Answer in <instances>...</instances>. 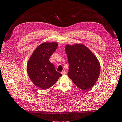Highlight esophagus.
I'll return each instance as SVG.
<instances>
[{"instance_id":"1","label":"esophagus","mask_w":122,"mask_h":122,"mask_svg":"<svg viewBox=\"0 0 122 122\" xmlns=\"http://www.w3.org/2000/svg\"><path fill=\"white\" fill-rule=\"evenodd\" d=\"M61 74H62V75H65V74H66V72L65 71H62V72H61Z\"/></svg>"}]
</instances>
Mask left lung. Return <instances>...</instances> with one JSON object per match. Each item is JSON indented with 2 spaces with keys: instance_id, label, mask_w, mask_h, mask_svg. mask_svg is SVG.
Wrapping results in <instances>:
<instances>
[{
  "instance_id": "obj_1",
  "label": "left lung",
  "mask_w": 122,
  "mask_h": 122,
  "mask_svg": "<svg viewBox=\"0 0 122 122\" xmlns=\"http://www.w3.org/2000/svg\"><path fill=\"white\" fill-rule=\"evenodd\" d=\"M65 50L69 65V78L82 90L90 89L97 81L100 74V64L97 57L81 44L67 45Z\"/></svg>"
}]
</instances>
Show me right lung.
<instances>
[{"mask_svg":"<svg viewBox=\"0 0 122 122\" xmlns=\"http://www.w3.org/2000/svg\"><path fill=\"white\" fill-rule=\"evenodd\" d=\"M56 42H44L37 47L27 64V72L34 84L42 89L54 85L62 74L56 71L49 58L56 50Z\"/></svg>","mask_w":122,"mask_h":122,"instance_id":"1","label":"right lung"}]
</instances>
